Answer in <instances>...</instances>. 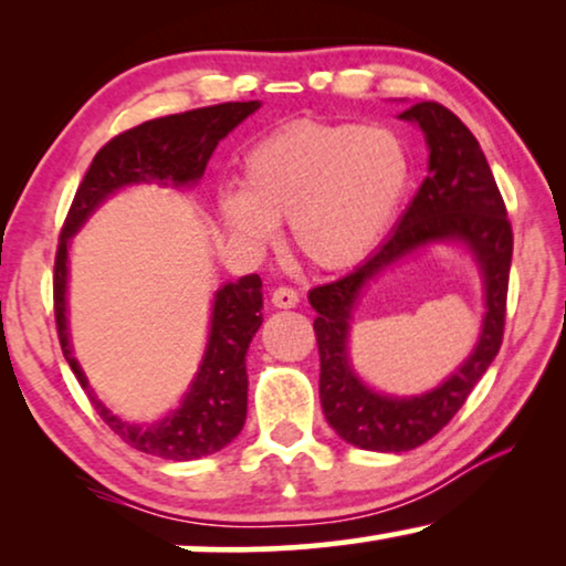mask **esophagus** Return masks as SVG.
Wrapping results in <instances>:
<instances>
[{"label":"esophagus","instance_id":"1","mask_svg":"<svg viewBox=\"0 0 566 566\" xmlns=\"http://www.w3.org/2000/svg\"><path fill=\"white\" fill-rule=\"evenodd\" d=\"M298 304V293L289 289V285H281V289L273 291V306L277 308H293Z\"/></svg>","mask_w":566,"mask_h":566}]
</instances>
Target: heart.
<instances>
[{"label":"heart","mask_w":566,"mask_h":566,"mask_svg":"<svg viewBox=\"0 0 566 566\" xmlns=\"http://www.w3.org/2000/svg\"><path fill=\"white\" fill-rule=\"evenodd\" d=\"M409 185L412 157L391 128L298 120L244 154L242 192H221L219 213L254 247L275 237V223L291 221L301 258L343 270L378 244Z\"/></svg>","instance_id":"b5f03b06"}]
</instances>
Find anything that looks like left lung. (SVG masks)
<instances>
[{
  "mask_svg": "<svg viewBox=\"0 0 566 566\" xmlns=\"http://www.w3.org/2000/svg\"><path fill=\"white\" fill-rule=\"evenodd\" d=\"M420 123L430 146L428 177L401 216L394 234L339 281L316 285L308 304L319 314L314 335L319 345V399L327 422L347 443L366 451L401 453L436 438L467 405L479 378L492 366L505 335L513 227L505 200L474 134L440 103H415L399 115ZM443 238L469 243L483 265L488 314L483 337L470 360L438 390L422 398L391 400L370 392L346 360V327L359 291L417 245Z\"/></svg>",
  "mask_w": 566,
  "mask_h": 566,
  "instance_id": "1",
  "label": "left lung"
}]
</instances>
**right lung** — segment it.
Returning <instances> with one entry per match:
<instances>
[{
    "label": "right lung",
    "instance_id": "right-lung-1",
    "mask_svg": "<svg viewBox=\"0 0 566 566\" xmlns=\"http://www.w3.org/2000/svg\"><path fill=\"white\" fill-rule=\"evenodd\" d=\"M258 99L250 103H221L198 111L175 113L167 118L146 120L142 126L113 136L95 154L84 180L61 227L56 262H53V314L61 350L72 366L76 381L90 394L92 407L120 440L136 451L169 461H190L221 451L239 436L247 420V366L244 355L254 332L262 324V281L260 275H244L227 283L216 293L211 337L182 407L154 424H128L111 415L99 399L92 397L87 378L74 360L66 332V254L69 239L103 200L123 185L134 182H196L211 159L216 144L234 130L247 115L258 111Z\"/></svg>",
    "mask_w": 566,
    "mask_h": 566
}]
</instances>
